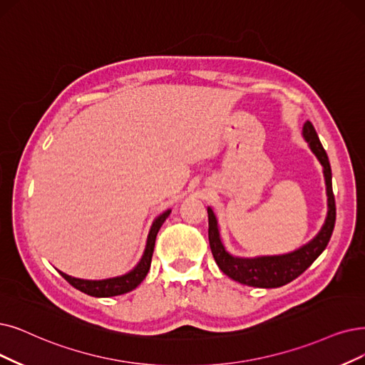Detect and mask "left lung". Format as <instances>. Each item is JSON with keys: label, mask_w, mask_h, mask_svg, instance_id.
<instances>
[{"label": "left lung", "mask_w": 365, "mask_h": 365, "mask_svg": "<svg viewBox=\"0 0 365 365\" xmlns=\"http://www.w3.org/2000/svg\"><path fill=\"white\" fill-rule=\"evenodd\" d=\"M302 136L309 143L313 154L317 157L324 168V177L327 184V196H328V214L322 229L317 235L298 250L280 255V256H259V257H237L226 252L225 245L220 238V230L215 214L208 208V238L212 256L220 268L232 280L241 284L253 286V287H280L299 277L307 269L313 262L320 256L331 240L334 225H335V199L332 193V173L328 155L319 140L316 130L310 121L302 127Z\"/></svg>", "instance_id": "8db88e82"}]
</instances>
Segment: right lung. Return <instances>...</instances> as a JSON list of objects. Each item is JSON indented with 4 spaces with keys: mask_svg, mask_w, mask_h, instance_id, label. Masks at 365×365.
<instances>
[{
    "mask_svg": "<svg viewBox=\"0 0 365 365\" xmlns=\"http://www.w3.org/2000/svg\"><path fill=\"white\" fill-rule=\"evenodd\" d=\"M170 210L165 211L163 214H160L148 233V240H147V247H145V252L142 259L139 260V264L124 275L120 277H113V279H106V280H83V279H76V277L67 275L61 271L60 272L64 279L73 286L76 287L81 292L91 295V297H97V298H108V297H116V295H123L133 290L135 287H138L142 280L147 277L150 267H151V259H153V253H154V245H155V238L157 233L162 227V225L165 223L166 218L169 217Z\"/></svg>",
    "mask_w": 365,
    "mask_h": 365,
    "instance_id": "obj_1",
    "label": "right lung"
}]
</instances>
